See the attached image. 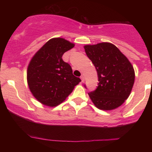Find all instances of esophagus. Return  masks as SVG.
<instances>
[{
    "mask_svg": "<svg viewBox=\"0 0 152 152\" xmlns=\"http://www.w3.org/2000/svg\"><path fill=\"white\" fill-rule=\"evenodd\" d=\"M80 79H81V80H82V82H84V76L83 75H81Z\"/></svg>",
    "mask_w": 152,
    "mask_h": 152,
    "instance_id": "obj_1",
    "label": "esophagus"
}]
</instances>
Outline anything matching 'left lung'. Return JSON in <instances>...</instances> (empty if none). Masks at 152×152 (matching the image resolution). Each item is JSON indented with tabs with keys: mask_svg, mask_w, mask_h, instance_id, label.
<instances>
[{
	"mask_svg": "<svg viewBox=\"0 0 152 152\" xmlns=\"http://www.w3.org/2000/svg\"><path fill=\"white\" fill-rule=\"evenodd\" d=\"M84 49L96 68L99 82L97 88L88 93L89 97L99 109H116L128 98L134 86L132 64L112 43L86 45Z\"/></svg>",
	"mask_w": 152,
	"mask_h": 152,
	"instance_id": "left-lung-1",
	"label": "left lung"
}]
</instances>
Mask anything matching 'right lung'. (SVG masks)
I'll use <instances>...</instances> for the list:
<instances>
[{"mask_svg":"<svg viewBox=\"0 0 152 152\" xmlns=\"http://www.w3.org/2000/svg\"><path fill=\"white\" fill-rule=\"evenodd\" d=\"M74 45L64 39H52L31 59L27 72L28 86L35 98L43 104H59L81 82L73 75L70 64L62 59L64 54Z\"/></svg>","mask_w":152,"mask_h":152,"instance_id":"obj_1","label":"right lung"}]
</instances>
